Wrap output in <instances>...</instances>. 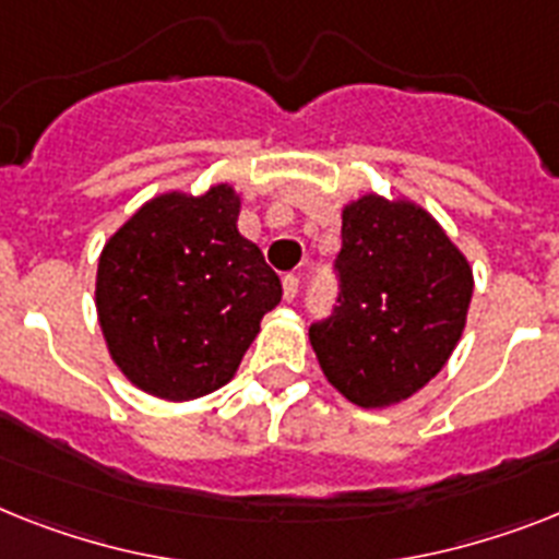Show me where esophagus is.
Returning a JSON list of instances; mask_svg holds the SVG:
<instances>
[{
    "mask_svg": "<svg viewBox=\"0 0 559 559\" xmlns=\"http://www.w3.org/2000/svg\"><path fill=\"white\" fill-rule=\"evenodd\" d=\"M297 290H299V276L285 274L283 276V297H285V302H290V299L297 297Z\"/></svg>",
    "mask_w": 559,
    "mask_h": 559,
    "instance_id": "obj_1",
    "label": "esophagus"
}]
</instances>
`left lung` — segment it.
<instances>
[{
  "label": "left lung",
  "mask_w": 559,
  "mask_h": 559,
  "mask_svg": "<svg viewBox=\"0 0 559 559\" xmlns=\"http://www.w3.org/2000/svg\"><path fill=\"white\" fill-rule=\"evenodd\" d=\"M340 308L311 325L325 380L359 408H389L454 354L474 274L435 216L408 197L362 193L343 207Z\"/></svg>",
  "instance_id": "obj_1"
}]
</instances>
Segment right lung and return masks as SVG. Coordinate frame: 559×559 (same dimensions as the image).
<instances>
[{
  "mask_svg": "<svg viewBox=\"0 0 559 559\" xmlns=\"http://www.w3.org/2000/svg\"><path fill=\"white\" fill-rule=\"evenodd\" d=\"M239 207L228 182L156 193L105 242L96 317L114 366L145 394L188 403L223 389L283 297L239 234Z\"/></svg>",
  "mask_w": 559,
  "mask_h": 559,
  "instance_id": "1",
  "label": "right lung"
}]
</instances>
